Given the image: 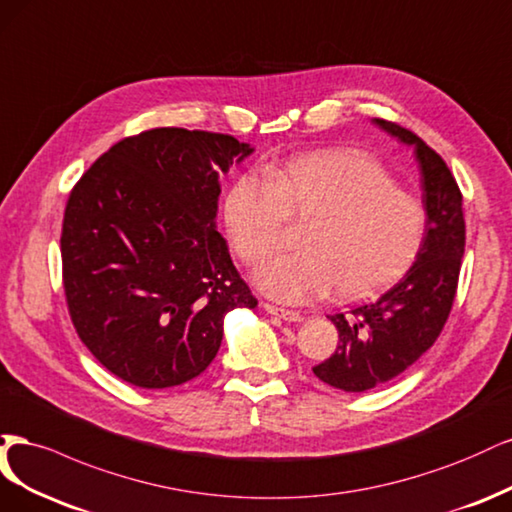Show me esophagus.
I'll return each instance as SVG.
<instances>
[{
	"label": "esophagus",
	"instance_id": "obj_1",
	"mask_svg": "<svg viewBox=\"0 0 512 512\" xmlns=\"http://www.w3.org/2000/svg\"><path fill=\"white\" fill-rule=\"evenodd\" d=\"M261 308L266 310L268 315H274V317L283 319V321H289V323H298V321H302V319H304V315H302V312H298V310L280 308V306H274V304H268V302H263V304H261Z\"/></svg>",
	"mask_w": 512,
	"mask_h": 512
}]
</instances>
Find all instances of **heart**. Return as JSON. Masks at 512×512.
Here are the masks:
<instances>
[{"mask_svg": "<svg viewBox=\"0 0 512 512\" xmlns=\"http://www.w3.org/2000/svg\"><path fill=\"white\" fill-rule=\"evenodd\" d=\"M285 221L302 223V251L278 255L255 272L276 300L300 304L332 293L357 300L398 280L415 261L425 212L415 195L364 155L321 151L242 174L223 197V223L236 253L261 263L283 238Z\"/></svg>", "mask_w": 512, "mask_h": 512, "instance_id": "heart-1", "label": "heart"}]
</instances>
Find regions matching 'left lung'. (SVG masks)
Here are the masks:
<instances>
[{"label": "left lung", "instance_id": "left-lung-1", "mask_svg": "<svg viewBox=\"0 0 512 512\" xmlns=\"http://www.w3.org/2000/svg\"><path fill=\"white\" fill-rule=\"evenodd\" d=\"M374 123L415 148L427 221L415 263L400 283L372 304L329 317L338 329V349L312 372L346 393L391 381L436 342L455 300L466 246L461 191L447 163L412 131L383 119Z\"/></svg>", "mask_w": 512, "mask_h": 512}]
</instances>
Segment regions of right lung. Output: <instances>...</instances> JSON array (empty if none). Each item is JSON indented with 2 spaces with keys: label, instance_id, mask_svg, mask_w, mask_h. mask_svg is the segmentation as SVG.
<instances>
[{
  "label": "right lung",
  "instance_id": "1",
  "mask_svg": "<svg viewBox=\"0 0 512 512\" xmlns=\"http://www.w3.org/2000/svg\"><path fill=\"white\" fill-rule=\"evenodd\" d=\"M255 148L159 127L114 144L63 214V289L80 340L114 376L166 389L217 355L229 310L255 308L217 232L221 174Z\"/></svg>",
  "mask_w": 512,
  "mask_h": 512
}]
</instances>
